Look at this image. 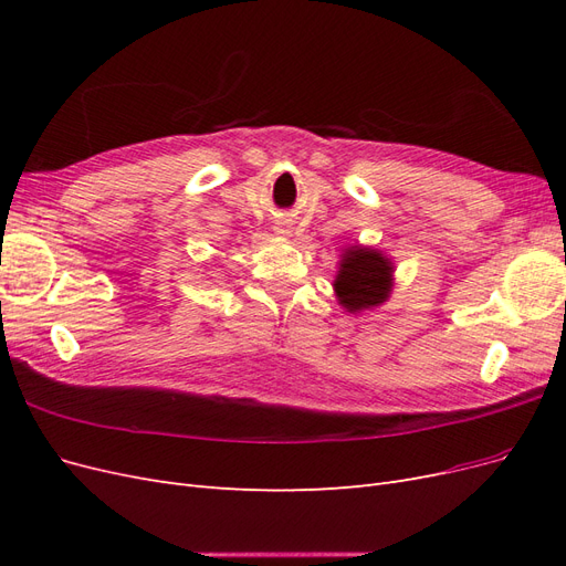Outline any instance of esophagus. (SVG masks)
Segmentation results:
<instances>
[{"mask_svg":"<svg viewBox=\"0 0 566 566\" xmlns=\"http://www.w3.org/2000/svg\"><path fill=\"white\" fill-rule=\"evenodd\" d=\"M273 231H276V235H290V233H293V227H290V224H276V227H273Z\"/></svg>","mask_w":566,"mask_h":566,"instance_id":"34e87169","label":"esophagus"}]
</instances>
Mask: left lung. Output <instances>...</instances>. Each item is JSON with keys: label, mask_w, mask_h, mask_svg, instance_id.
Here are the masks:
<instances>
[{"label": "left lung", "mask_w": 566, "mask_h": 566, "mask_svg": "<svg viewBox=\"0 0 566 566\" xmlns=\"http://www.w3.org/2000/svg\"><path fill=\"white\" fill-rule=\"evenodd\" d=\"M333 290L337 304L349 314L378 310L391 297L394 262L373 245H345L339 254Z\"/></svg>", "instance_id": "left-lung-1"}]
</instances>
